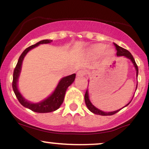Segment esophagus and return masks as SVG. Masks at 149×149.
Instances as JSON below:
<instances>
[{
    "mask_svg": "<svg viewBox=\"0 0 149 149\" xmlns=\"http://www.w3.org/2000/svg\"><path fill=\"white\" fill-rule=\"evenodd\" d=\"M85 74H86V71L83 70H79L77 72V75L78 77L84 76Z\"/></svg>",
    "mask_w": 149,
    "mask_h": 149,
    "instance_id": "34e87169",
    "label": "esophagus"
}]
</instances>
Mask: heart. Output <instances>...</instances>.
<instances>
[{
	"instance_id": "b5f03b06",
	"label": "heart",
	"mask_w": 149,
	"mask_h": 149,
	"mask_svg": "<svg viewBox=\"0 0 149 149\" xmlns=\"http://www.w3.org/2000/svg\"><path fill=\"white\" fill-rule=\"evenodd\" d=\"M107 48V45L104 44L98 43L95 44L90 47V53L93 56H99L104 52V55L107 58L112 56L114 54V51L111 48Z\"/></svg>"
}]
</instances>
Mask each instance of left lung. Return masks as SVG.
Returning <instances> with one entry per match:
<instances>
[{"instance_id":"left-lung-1","label":"left lung","mask_w":149,"mask_h":149,"mask_svg":"<svg viewBox=\"0 0 149 149\" xmlns=\"http://www.w3.org/2000/svg\"><path fill=\"white\" fill-rule=\"evenodd\" d=\"M113 45H114V46L116 47V49L117 50V52H116V55L118 56H125V58H127L130 59V60L132 61V63H133L134 68H135L136 69V71H137V73H136V74H137V77L138 76V67H137V65L135 63V61H134L133 56H132V54H130V52H128V51L125 49H123V47H120V46H118V45H117L116 44L113 43ZM137 88V86H136V89ZM84 100H85V102H86V104L87 107H88V109L90 110L91 112H93V113H95V114H98V115H101V116H111V115L113 114H115V113L118 112V111H119L120 109H123V107H126L129 104H130V102L128 103V104H127L126 106L123 107V108H121L120 109H118L116 110V111H111V112H104V111H101V110H100L97 109V108H96L95 106L93 105V104L91 102L90 100L88 98V89L86 90V93H85V95H84Z\"/></svg>"}]
</instances>
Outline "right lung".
<instances>
[{"instance_id":"add662e5","label":"right lung","mask_w":149,"mask_h":149,"mask_svg":"<svg viewBox=\"0 0 149 149\" xmlns=\"http://www.w3.org/2000/svg\"><path fill=\"white\" fill-rule=\"evenodd\" d=\"M52 40H44L40 41L39 42L35 44V45L30 46L28 48H26L25 50L23 52V53L21 54L20 57H19L18 62H17V65L14 70L13 73V81H12V88H13L14 92L18 99L19 102L21 103V104L28 109L32 110L35 112L38 113H48L52 112V111H56V110L58 109L60 106L63 102L65 94L66 91L73 81H74L75 77L76 74H72L69 75L68 77H65L62 78L61 81H59L57 87L56 88L55 91L50 96H49L47 99L44 100L42 102L38 103H31L28 102L23 97V96L21 95L20 92L19 91L18 88H17V81H18V79L21 72V69H22V61L24 60V57L26 55V54L29 52L30 50L32 49L40 44H48L52 42Z\"/></svg>"}]
</instances>
